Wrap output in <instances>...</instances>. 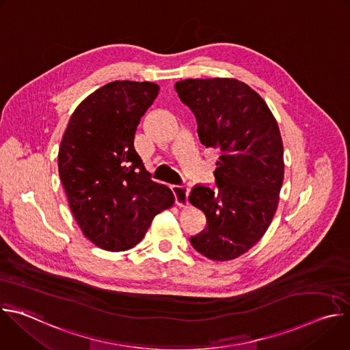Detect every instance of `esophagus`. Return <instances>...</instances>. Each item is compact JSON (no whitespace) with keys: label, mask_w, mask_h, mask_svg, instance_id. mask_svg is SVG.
I'll return each instance as SVG.
<instances>
[{"label":"esophagus","mask_w":350,"mask_h":350,"mask_svg":"<svg viewBox=\"0 0 350 350\" xmlns=\"http://www.w3.org/2000/svg\"><path fill=\"white\" fill-rule=\"evenodd\" d=\"M172 191L174 193L176 204L178 206L188 205V195H189V187L185 184H173Z\"/></svg>","instance_id":"esophagus-1"}]
</instances>
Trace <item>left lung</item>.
Segmentation results:
<instances>
[{
    "mask_svg": "<svg viewBox=\"0 0 350 350\" xmlns=\"http://www.w3.org/2000/svg\"><path fill=\"white\" fill-rule=\"evenodd\" d=\"M174 88L195 115L198 135L220 151L216 187L196 184L188 201L206 216V227L189 238L212 260L249 251L269 228L284 178L278 124L262 96L235 79H187Z\"/></svg>",
    "mask_w": 350,
    "mask_h": 350,
    "instance_id": "8db88e82",
    "label": "left lung"
}]
</instances>
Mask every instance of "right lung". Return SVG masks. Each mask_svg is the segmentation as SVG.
Wrapping results in <instances>:
<instances>
[{"instance_id": "right-lung-1", "label": "right lung", "mask_w": 350, "mask_h": 350, "mask_svg": "<svg viewBox=\"0 0 350 350\" xmlns=\"http://www.w3.org/2000/svg\"><path fill=\"white\" fill-rule=\"evenodd\" d=\"M158 92L149 81L108 83L76 108L62 137L58 169L70 211L105 251L137 245L174 204L172 189L151 178L134 149L137 126Z\"/></svg>"}]
</instances>
